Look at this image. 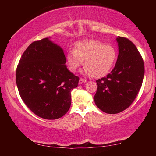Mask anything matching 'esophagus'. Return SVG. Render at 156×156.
Listing matches in <instances>:
<instances>
[{"label": "esophagus", "instance_id": "34e87169", "mask_svg": "<svg viewBox=\"0 0 156 156\" xmlns=\"http://www.w3.org/2000/svg\"><path fill=\"white\" fill-rule=\"evenodd\" d=\"M86 83V80H85V79H83V78H80V80H79V84H83V83Z\"/></svg>", "mask_w": 156, "mask_h": 156}]
</instances>
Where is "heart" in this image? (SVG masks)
I'll return each instance as SVG.
<instances>
[{"instance_id": "heart-1", "label": "heart", "mask_w": 156, "mask_h": 156, "mask_svg": "<svg viewBox=\"0 0 156 156\" xmlns=\"http://www.w3.org/2000/svg\"><path fill=\"white\" fill-rule=\"evenodd\" d=\"M69 69L74 72L83 64L84 72L94 78L102 77L108 73L116 59V51L110 44L96 40L79 42L74 50L67 53Z\"/></svg>"}]
</instances>
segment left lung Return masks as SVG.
<instances>
[{"instance_id":"obj_1","label":"left lung","mask_w":156,"mask_h":156,"mask_svg":"<svg viewBox=\"0 0 156 156\" xmlns=\"http://www.w3.org/2000/svg\"><path fill=\"white\" fill-rule=\"evenodd\" d=\"M118 59L112 72L96 80L94 99L100 110L109 114L123 112L133 103L141 88L144 74L143 58L135 44L118 36Z\"/></svg>"}]
</instances>
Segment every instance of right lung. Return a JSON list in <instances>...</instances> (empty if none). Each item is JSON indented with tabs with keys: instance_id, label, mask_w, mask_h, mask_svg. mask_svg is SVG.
<instances>
[{
	"instance_id": "add662e5",
	"label": "right lung",
	"mask_w": 156,
	"mask_h": 156,
	"mask_svg": "<svg viewBox=\"0 0 156 156\" xmlns=\"http://www.w3.org/2000/svg\"><path fill=\"white\" fill-rule=\"evenodd\" d=\"M63 50L48 38L30 44L16 72L18 92L34 114L47 120L61 118L69 109L71 91L79 77L67 69Z\"/></svg>"
}]
</instances>
